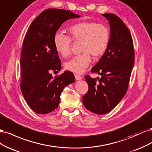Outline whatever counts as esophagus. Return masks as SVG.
Returning a JSON list of instances; mask_svg holds the SVG:
<instances>
[{
  "label": "esophagus",
  "mask_w": 152,
  "mask_h": 152,
  "mask_svg": "<svg viewBox=\"0 0 152 152\" xmlns=\"http://www.w3.org/2000/svg\"><path fill=\"white\" fill-rule=\"evenodd\" d=\"M75 79L76 80H82L83 79V77L80 75H75Z\"/></svg>",
  "instance_id": "1"
}]
</instances>
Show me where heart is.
Here are the masks:
<instances>
[{
  "mask_svg": "<svg viewBox=\"0 0 152 152\" xmlns=\"http://www.w3.org/2000/svg\"><path fill=\"white\" fill-rule=\"evenodd\" d=\"M68 31L70 37L57 32L53 37V44L62 57H67L71 53L72 40L81 42V50L83 53L67 62L65 67L72 72L82 74L91 61L90 55L96 58L102 57L107 51L110 42V30L104 24L83 21L72 24Z\"/></svg>",
  "mask_w": 152,
  "mask_h": 152,
  "instance_id": "heart-1",
  "label": "heart"
}]
</instances>
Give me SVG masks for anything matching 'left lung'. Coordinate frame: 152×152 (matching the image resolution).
<instances>
[{
  "mask_svg": "<svg viewBox=\"0 0 152 152\" xmlns=\"http://www.w3.org/2000/svg\"><path fill=\"white\" fill-rule=\"evenodd\" d=\"M102 16L108 19L110 28L109 45L91 70L101 77H85L88 90L83 97L85 108L99 115L109 113L124 97L134 63L133 38L128 27L115 14Z\"/></svg>",
  "mask_w": 152,
  "mask_h": 152,
  "instance_id": "1",
  "label": "left lung"
}]
</instances>
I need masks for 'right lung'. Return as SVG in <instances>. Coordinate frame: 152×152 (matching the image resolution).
Here are the masks:
<instances>
[{"instance_id": "1", "label": "right lung", "mask_w": 152, "mask_h": 152, "mask_svg": "<svg viewBox=\"0 0 152 152\" xmlns=\"http://www.w3.org/2000/svg\"><path fill=\"white\" fill-rule=\"evenodd\" d=\"M79 17L64 9H46L31 23L24 38L20 88L28 105L37 114H47L56 109L64 88L75 81L69 71L54 77L50 72L61 69L54 35L63 23Z\"/></svg>"}]
</instances>
